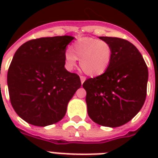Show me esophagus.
<instances>
[{
    "instance_id": "obj_1",
    "label": "esophagus",
    "mask_w": 158,
    "mask_h": 158,
    "mask_svg": "<svg viewBox=\"0 0 158 158\" xmlns=\"http://www.w3.org/2000/svg\"><path fill=\"white\" fill-rule=\"evenodd\" d=\"M80 80H81V83L83 84L85 80H86V77L85 76H80Z\"/></svg>"
}]
</instances>
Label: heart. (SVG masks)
Returning <instances> with one entry per match:
<instances>
[{"mask_svg": "<svg viewBox=\"0 0 158 158\" xmlns=\"http://www.w3.org/2000/svg\"><path fill=\"white\" fill-rule=\"evenodd\" d=\"M79 59L81 69L90 76H98L106 71L112 59V48L108 43L93 38H81L71 46V51L64 53V65L73 70Z\"/></svg>", "mask_w": 158, "mask_h": 158, "instance_id": "heart-1", "label": "heart"}]
</instances>
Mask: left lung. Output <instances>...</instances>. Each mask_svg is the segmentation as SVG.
<instances>
[{"label": "left lung", "instance_id": "1", "mask_svg": "<svg viewBox=\"0 0 158 158\" xmlns=\"http://www.w3.org/2000/svg\"><path fill=\"white\" fill-rule=\"evenodd\" d=\"M99 38L110 45L112 59L106 71L83 84L88 114L98 125L119 127L132 120L144 103L148 70L141 53L129 41Z\"/></svg>", "mask_w": 158, "mask_h": 158}]
</instances>
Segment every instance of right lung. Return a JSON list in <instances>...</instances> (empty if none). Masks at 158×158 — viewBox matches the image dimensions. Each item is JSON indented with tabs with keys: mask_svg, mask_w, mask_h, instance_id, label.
<instances>
[{
	"mask_svg": "<svg viewBox=\"0 0 158 158\" xmlns=\"http://www.w3.org/2000/svg\"><path fill=\"white\" fill-rule=\"evenodd\" d=\"M74 38L33 39L14 55L7 74L10 99L15 112L28 124L44 127L60 121L81 87L79 75L64 68V53Z\"/></svg>",
	"mask_w": 158,
	"mask_h": 158,
	"instance_id": "1",
	"label": "right lung"
}]
</instances>
